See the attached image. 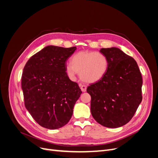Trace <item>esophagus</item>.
Returning a JSON list of instances; mask_svg holds the SVG:
<instances>
[{
	"label": "esophagus",
	"instance_id": "1",
	"mask_svg": "<svg viewBox=\"0 0 158 158\" xmlns=\"http://www.w3.org/2000/svg\"><path fill=\"white\" fill-rule=\"evenodd\" d=\"M80 87L81 89H82V91L83 92H85V91H86L87 87H86V85H84V84H80Z\"/></svg>",
	"mask_w": 158,
	"mask_h": 158
}]
</instances>
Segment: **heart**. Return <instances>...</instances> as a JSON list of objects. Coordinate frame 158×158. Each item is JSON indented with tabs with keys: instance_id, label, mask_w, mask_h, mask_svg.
Masks as SVG:
<instances>
[{
	"instance_id": "b5f03b06",
	"label": "heart",
	"mask_w": 158,
	"mask_h": 158,
	"mask_svg": "<svg viewBox=\"0 0 158 158\" xmlns=\"http://www.w3.org/2000/svg\"><path fill=\"white\" fill-rule=\"evenodd\" d=\"M108 67L107 57L100 52L80 51L72 59V64L66 65V71L71 76L78 73L85 82L94 83L102 79Z\"/></svg>"
}]
</instances>
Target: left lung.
Segmentation results:
<instances>
[{
	"label": "left lung",
	"mask_w": 158,
	"mask_h": 158,
	"mask_svg": "<svg viewBox=\"0 0 158 158\" xmlns=\"http://www.w3.org/2000/svg\"><path fill=\"white\" fill-rule=\"evenodd\" d=\"M106 74L87 88L91 113L100 125L118 128L130 121L142 100V78L136 60L116 47L102 48Z\"/></svg>",
	"instance_id": "8db88e82"
}]
</instances>
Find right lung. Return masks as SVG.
Segmentation results:
<instances>
[{
    "mask_svg": "<svg viewBox=\"0 0 158 158\" xmlns=\"http://www.w3.org/2000/svg\"><path fill=\"white\" fill-rule=\"evenodd\" d=\"M76 49V47L47 46L31 56L23 68L25 107L43 127L57 129L67 124L82 93L66 72V61Z\"/></svg>",
    "mask_w": 158,
    "mask_h": 158,
    "instance_id": "right-lung-1",
    "label": "right lung"
}]
</instances>
